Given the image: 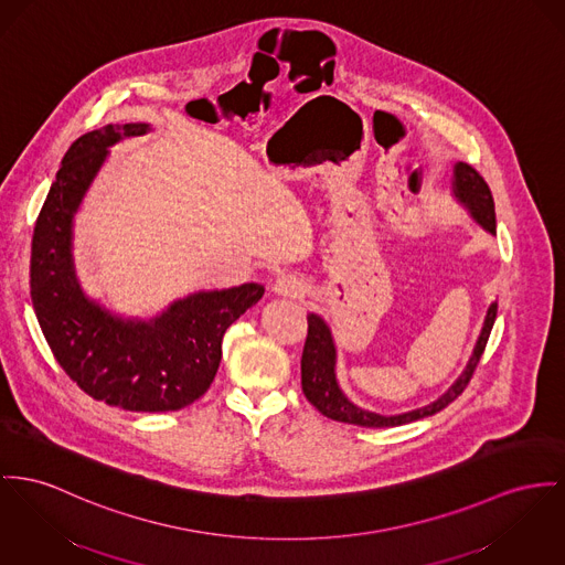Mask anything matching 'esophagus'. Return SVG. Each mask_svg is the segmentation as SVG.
I'll return each mask as SVG.
<instances>
[{"instance_id":"34e87169","label":"esophagus","mask_w":565,"mask_h":565,"mask_svg":"<svg viewBox=\"0 0 565 565\" xmlns=\"http://www.w3.org/2000/svg\"><path fill=\"white\" fill-rule=\"evenodd\" d=\"M274 294L282 298H301L306 294V287L296 276H280L274 282Z\"/></svg>"}]
</instances>
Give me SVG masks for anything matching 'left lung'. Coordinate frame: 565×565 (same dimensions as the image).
<instances>
[{
	"mask_svg": "<svg viewBox=\"0 0 565 565\" xmlns=\"http://www.w3.org/2000/svg\"><path fill=\"white\" fill-rule=\"evenodd\" d=\"M451 196L471 214V218L482 226L487 233H497V221H494V201L490 194L489 184L484 178L469 167L467 162H456L451 171ZM497 319V301H492L487 310L480 337L476 340L473 353L465 366V371L451 383L450 387L430 405H424L414 412L398 415H381L369 409L358 407L347 398V394L340 390L339 376H337V360L339 349L332 337L330 326L323 317L308 312V337L301 353V390L303 396L312 407H317L321 414L337 422L366 426V428H387V426H401L409 424L414 419H422L426 415H435L448 407L451 401L467 387L469 379L473 375L482 351L487 347L490 330Z\"/></svg>",
	"mask_w": 565,
	"mask_h": 565,
	"instance_id": "1",
	"label": "left lung"
}]
</instances>
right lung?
Wrapping results in <instances>:
<instances>
[{
    "label": "right lung",
    "instance_id": "add662e5",
    "mask_svg": "<svg viewBox=\"0 0 565 565\" xmlns=\"http://www.w3.org/2000/svg\"><path fill=\"white\" fill-rule=\"evenodd\" d=\"M150 124H109L78 137L40 210L30 287L55 360L96 401L126 412H178L201 398L223 358L226 328L264 298V287L194 291L151 319L124 317L89 298L76 276L75 216L115 143Z\"/></svg>",
    "mask_w": 565,
    "mask_h": 565
}]
</instances>
